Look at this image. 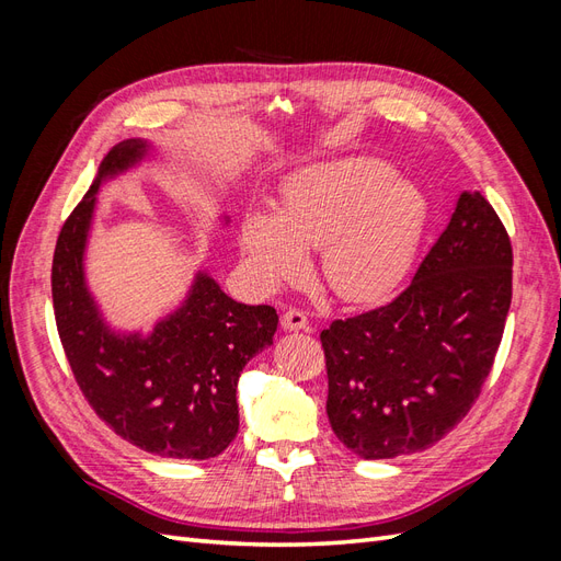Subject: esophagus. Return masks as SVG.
Instances as JSON below:
<instances>
[{"instance_id":"obj_1","label":"esophagus","mask_w":561,"mask_h":561,"mask_svg":"<svg viewBox=\"0 0 561 561\" xmlns=\"http://www.w3.org/2000/svg\"><path fill=\"white\" fill-rule=\"evenodd\" d=\"M280 325L287 332H299V330H309V320H307V313H304V311L287 309L280 318Z\"/></svg>"}]
</instances>
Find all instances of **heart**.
<instances>
[{"label": "heart", "instance_id": "b5f03b06", "mask_svg": "<svg viewBox=\"0 0 561 561\" xmlns=\"http://www.w3.org/2000/svg\"><path fill=\"white\" fill-rule=\"evenodd\" d=\"M428 201L421 186L379 159L348 157L304 165L280 186V208L241 215L239 248L252 278L276 290L320 248V276L351 301L377 299L410 271Z\"/></svg>", "mask_w": 561, "mask_h": 561}]
</instances>
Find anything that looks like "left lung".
Segmentation results:
<instances>
[{"label":"left lung","instance_id":"left-lung-1","mask_svg":"<svg viewBox=\"0 0 561 561\" xmlns=\"http://www.w3.org/2000/svg\"><path fill=\"white\" fill-rule=\"evenodd\" d=\"M511 299L507 231L480 192H461L393 301L320 332L334 435L367 461L439 443L480 396Z\"/></svg>","mask_w":561,"mask_h":561}]
</instances>
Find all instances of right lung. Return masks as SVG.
<instances>
[{
	"label": "right lung",
	"instance_id": "obj_1",
	"mask_svg": "<svg viewBox=\"0 0 561 561\" xmlns=\"http://www.w3.org/2000/svg\"><path fill=\"white\" fill-rule=\"evenodd\" d=\"M149 157L147 140L118 142L62 225L50 274L56 325L81 393L116 435L149 454L203 461L239 433L236 386L254 355L274 344L278 313L231 299L198 268L180 307L151 332L110 325L83 264L98 194Z\"/></svg>",
	"mask_w": 561,
	"mask_h": 561
}]
</instances>
